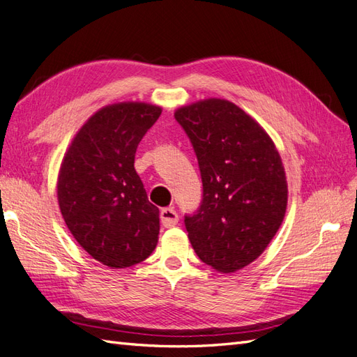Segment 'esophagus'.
I'll return each instance as SVG.
<instances>
[{"label": "esophagus", "instance_id": "esophagus-1", "mask_svg": "<svg viewBox=\"0 0 357 357\" xmlns=\"http://www.w3.org/2000/svg\"><path fill=\"white\" fill-rule=\"evenodd\" d=\"M160 217H161L162 226H166V227L175 226L178 223V218H179L178 213L173 208H162L160 213Z\"/></svg>", "mask_w": 357, "mask_h": 357}]
</instances>
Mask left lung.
Wrapping results in <instances>:
<instances>
[{
  "instance_id": "obj_1",
  "label": "left lung",
  "mask_w": 357,
  "mask_h": 357,
  "mask_svg": "<svg viewBox=\"0 0 357 357\" xmlns=\"http://www.w3.org/2000/svg\"><path fill=\"white\" fill-rule=\"evenodd\" d=\"M175 119L196 152L204 197L185 217L200 261L220 273L249 266L276 235L287 213L282 158L266 130L231 100L181 107Z\"/></svg>"
}]
</instances>
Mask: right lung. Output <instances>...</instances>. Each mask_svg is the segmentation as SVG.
I'll return each mask as SVG.
<instances>
[{"mask_svg": "<svg viewBox=\"0 0 357 357\" xmlns=\"http://www.w3.org/2000/svg\"><path fill=\"white\" fill-rule=\"evenodd\" d=\"M161 112L146 102L105 105L79 128L61 161V215L81 248L109 268L135 266L157 248L160 209L149 202L134 158Z\"/></svg>", "mask_w": 357, "mask_h": 357, "instance_id": "1", "label": "right lung"}]
</instances>
